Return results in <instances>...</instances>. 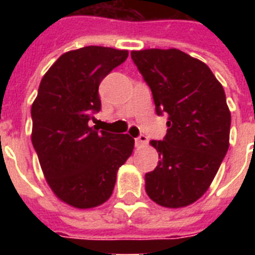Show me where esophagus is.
Masks as SVG:
<instances>
[{
	"mask_svg": "<svg viewBox=\"0 0 255 255\" xmlns=\"http://www.w3.org/2000/svg\"><path fill=\"white\" fill-rule=\"evenodd\" d=\"M147 143H148V137L145 135H140L135 139L136 147H143V145H145Z\"/></svg>",
	"mask_w": 255,
	"mask_h": 255,
	"instance_id": "1",
	"label": "esophagus"
}]
</instances>
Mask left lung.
<instances>
[{
    "instance_id": "obj_1",
    "label": "left lung",
    "mask_w": 255,
    "mask_h": 255,
    "mask_svg": "<svg viewBox=\"0 0 255 255\" xmlns=\"http://www.w3.org/2000/svg\"><path fill=\"white\" fill-rule=\"evenodd\" d=\"M131 58L156 114H168L167 135L151 141L160 161L145 173L147 194L165 208L190 205L208 190L229 148L224 87L204 62L177 49L132 51Z\"/></svg>"
}]
</instances>
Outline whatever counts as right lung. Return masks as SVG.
Instances as JSON below:
<instances>
[{"label": "right lung", "instance_id": "1", "mask_svg": "<svg viewBox=\"0 0 255 255\" xmlns=\"http://www.w3.org/2000/svg\"><path fill=\"white\" fill-rule=\"evenodd\" d=\"M128 57L127 50L87 46L58 58L42 78L31 106V141L47 184L79 209L111 197L116 173L133 151L129 135L99 131V85Z\"/></svg>", "mask_w": 255, "mask_h": 255}]
</instances>
